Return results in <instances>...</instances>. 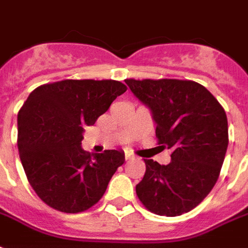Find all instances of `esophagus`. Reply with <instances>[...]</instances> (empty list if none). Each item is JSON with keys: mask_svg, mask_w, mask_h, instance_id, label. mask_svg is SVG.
<instances>
[{"mask_svg": "<svg viewBox=\"0 0 248 248\" xmlns=\"http://www.w3.org/2000/svg\"><path fill=\"white\" fill-rule=\"evenodd\" d=\"M134 158V155H130V154H126L124 155V160L127 161V160H132Z\"/></svg>", "mask_w": 248, "mask_h": 248, "instance_id": "esophagus-1", "label": "esophagus"}]
</instances>
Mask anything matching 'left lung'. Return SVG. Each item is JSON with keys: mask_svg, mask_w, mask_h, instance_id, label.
<instances>
[{"mask_svg": "<svg viewBox=\"0 0 248 248\" xmlns=\"http://www.w3.org/2000/svg\"><path fill=\"white\" fill-rule=\"evenodd\" d=\"M124 82L152 113L158 144L173 151L168 165L144 160L138 198L160 216L190 212L211 192L220 175L229 143L224 108L205 87L192 80Z\"/></svg>", "mask_w": 248, "mask_h": 248, "instance_id": "8db88e82", "label": "left lung"}]
</instances>
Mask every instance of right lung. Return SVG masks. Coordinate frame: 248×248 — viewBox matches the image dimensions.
<instances>
[{"label": "right lung", "mask_w": 248, "mask_h": 248, "mask_svg": "<svg viewBox=\"0 0 248 248\" xmlns=\"http://www.w3.org/2000/svg\"><path fill=\"white\" fill-rule=\"evenodd\" d=\"M127 90L118 80L66 79L37 87L18 113L19 157L33 191L65 213L90 209L107 191L124 154L82 148L86 126Z\"/></svg>", "instance_id": "obj_1"}]
</instances>
